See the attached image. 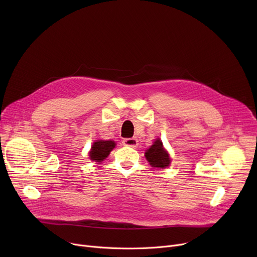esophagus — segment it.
<instances>
[{"mask_svg":"<svg viewBox=\"0 0 257 257\" xmlns=\"http://www.w3.org/2000/svg\"><path fill=\"white\" fill-rule=\"evenodd\" d=\"M123 145L127 146V147H132L136 148L139 146V141L137 139H125L123 141Z\"/></svg>","mask_w":257,"mask_h":257,"instance_id":"obj_1","label":"esophagus"}]
</instances>
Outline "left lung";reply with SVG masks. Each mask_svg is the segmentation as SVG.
<instances>
[{"label":"left lung","instance_id":"left-lung-1","mask_svg":"<svg viewBox=\"0 0 257 257\" xmlns=\"http://www.w3.org/2000/svg\"><path fill=\"white\" fill-rule=\"evenodd\" d=\"M146 158L149 161L150 165L156 168H167L170 165V156L167 151L164 149L163 143L160 140H156L151 148L147 150Z\"/></svg>","mask_w":257,"mask_h":257}]
</instances>
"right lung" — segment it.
<instances>
[{
	"label": "right lung",
	"mask_w": 257,
	"mask_h": 257,
	"mask_svg": "<svg viewBox=\"0 0 257 257\" xmlns=\"http://www.w3.org/2000/svg\"><path fill=\"white\" fill-rule=\"evenodd\" d=\"M115 147L112 141H97L94 142L91 150L89 152V157L93 161H101L109 155L110 151Z\"/></svg>",
	"instance_id": "obj_1"
}]
</instances>
